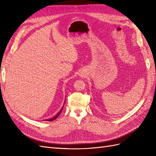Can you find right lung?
Segmentation results:
<instances>
[{
	"label": "right lung",
	"instance_id": "1",
	"mask_svg": "<svg viewBox=\"0 0 156 156\" xmlns=\"http://www.w3.org/2000/svg\"><path fill=\"white\" fill-rule=\"evenodd\" d=\"M63 107H64V106L62 107V108H61V110L59 111V112L58 113V114L57 115H56L55 117H53V119H48V120H46L47 121H53V120H55L56 119V118H57L58 116H59V115L60 114V113H61V112H62V109H63Z\"/></svg>",
	"mask_w": 156,
	"mask_h": 156
}]
</instances>
